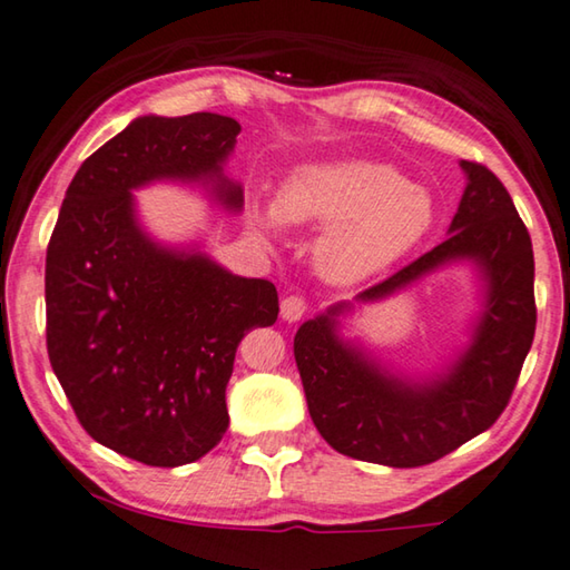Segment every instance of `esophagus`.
Masks as SVG:
<instances>
[{
    "label": "esophagus",
    "mask_w": 570,
    "mask_h": 570,
    "mask_svg": "<svg viewBox=\"0 0 570 570\" xmlns=\"http://www.w3.org/2000/svg\"><path fill=\"white\" fill-rule=\"evenodd\" d=\"M306 309H309V304H306V299H304L302 294H292V296H286V299L282 302V317L286 322L302 320L304 314H306Z\"/></svg>",
    "instance_id": "34e87169"
}]
</instances>
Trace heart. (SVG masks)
<instances>
[{
	"label": "heart",
	"instance_id": "b5f03b06",
	"mask_svg": "<svg viewBox=\"0 0 570 570\" xmlns=\"http://www.w3.org/2000/svg\"><path fill=\"white\" fill-rule=\"evenodd\" d=\"M284 220L327 225L317 243L320 268L337 282H352L401 258L426 236L433 203L401 169L342 159L294 171L276 207L258 213L266 230H278Z\"/></svg>",
	"mask_w": 570,
	"mask_h": 570
}]
</instances>
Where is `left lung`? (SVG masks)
<instances>
[{
	"label": "left lung",
	"instance_id": "8db88e82",
	"mask_svg": "<svg viewBox=\"0 0 570 570\" xmlns=\"http://www.w3.org/2000/svg\"><path fill=\"white\" fill-rule=\"evenodd\" d=\"M462 167L469 183L451 236L357 296L381 299L441 264L474 258L487 278V306L462 360L431 385L403 383L340 342L334 314L342 304L304 322L294 337L314 426L332 449L360 462L423 466L490 429L508 409L535 337L530 233L492 169L466 159Z\"/></svg>",
	"mask_w": 570,
	"mask_h": 570
}]
</instances>
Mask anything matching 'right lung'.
<instances>
[{"instance_id":"right-lung-1","label":"right lung","mask_w":570,"mask_h":570,"mask_svg":"<svg viewBox=\"0 0 570 570\" xmlns=\"http://www.w3.org/2000/svg\"><path fill=\"white\" fill-rule=\"evenodd\" d=\"M240 124L220 114L141 116L94 151L70 183L45 261L48 355L80 426L147 466L205 456L228 429L225 385L243 334L278 317L276 286L200 253L151 243L129 189L220 177Z\"/></svg>"}]
</instances>
